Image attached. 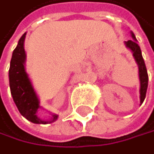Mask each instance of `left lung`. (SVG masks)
Here are the masks:
<instances>
[{"label":"left lung","mask_w":154,"mask_h":154,"mask_svg":"<svg viewBox=\"0 0 154 154\" xmlns=\"http://www.w3.org/2000/svg\"><path fill=\"white\" fill-rule=\"evenodd\" d=\"M131 36L134 40H128L125 42L126 48L131 50L133 53L134 59L136 63L138 65L139 68V79H140V103L141 104L143 103V101L146 98V94H147V89H148V81H149V75H148V71L146 68V64L144 58L142 56V51H141L140 47L137 44V40L135 38V35L133 32H131Z\"/></svg>","instance_id":"obj_1"}]
</instances>
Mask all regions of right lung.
<instances>
[{
    "label": "right lung",
    "instance_id": "obj_1",
    "mask_svg": "<svg viewBox=\"0 0 154 154\" xmlns=\"http://www.w3.org/2000/svg\"><path fill=\"white\" fill-rule=\"evenodd\" d=\"M26 33L22 35L18 45L13 51L9 68V86L14 103L22 116L34 124H50L57 120V115H53L50 121H44L37 116L40 108L39 100L25 68L26 51L24 42Z\"/></svg>",
    "mask_w": 154,
    "mask_h": 154
}]
</instances>
